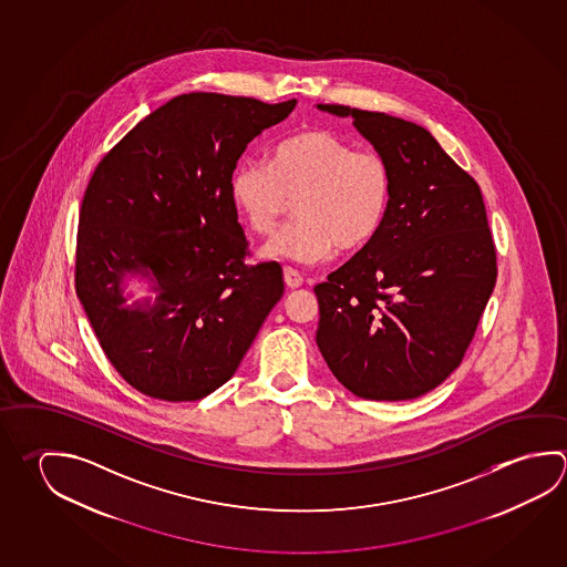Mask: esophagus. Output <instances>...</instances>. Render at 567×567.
Here are the masks:
<instances>
[{
	"label": "esophagus",
	"instance_id": "esophagus-1",
	"mask_svg": "<svg viewBox=\"0 0 567 567\" xmlns=\"http://www.w3.org/2000/svg\"><path fill=\"white\" fill-rule=\"evenodd\" d=\"M285 282H287L288 288L302 287V275L292 267H285Z\"/></svg>",
	"mask_w": 567,
	"mask_h": 567
}]
</instances>
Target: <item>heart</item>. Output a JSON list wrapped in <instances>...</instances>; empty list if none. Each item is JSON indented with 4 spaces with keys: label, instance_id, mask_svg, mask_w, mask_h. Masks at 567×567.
<instances>
[{
    "label": "heart",
    "instance_id": "b5f03b06",
    "mask_svg": "<svg viewBox=\"0 0 567 567\" xmlns=\"http://www.w3.org/2000/svg\"><path fill=\"white\" fill-rule=\"evenodd\" d=\"M229 193L257 235L277 229L295 200L297 219L262 257L315 265L337 249L357 252L374 240L386 220L392 175L374 151H357L327 130H305L280 141L270 163H240Z\"/></svg>",
    "mask_w": 567,
    "mask_h": 567
}]
</instances>
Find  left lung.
<instances>
[{"instance_id": "1", "label": "left lung", "mask_w": 567, "mask_h": 567, "mask_svg": "<svg viewBox=\"0 0 567 567\" xmlns=\"http://www.w3.org/2000/svg\"><path fill=\"white\" fill-rule=\"evenodd\" d=\"M317 110L352 117L392 175L380 233L315 287L318 350L358 398L422 396L460 367L496 287L482 190L416 123L347 105Z\"/></svg>"}]
</instances>
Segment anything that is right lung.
Listing matches in <instances>:
<instances>
[{
  "instance_id": "obj_1",
  "label": "right lung",
  "mask_w": 567,
  "mask_h": 567,
  "mask_svg": "<svg viewBox=\"0 0 567 567\" xmlns=\"http://www.w3.org/2000/svg\"><path fill=\"white\" fill-rule=\"evenodd\" d=\"M297 100L187 93L101 159L81 203L75 290L101 348L143 394L199 400L229 380L285 292L279 262L245 265L229 185L250 141ZM155 299L130 303V279Z\"/></svg>"
}]
</instances>
